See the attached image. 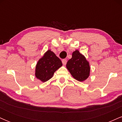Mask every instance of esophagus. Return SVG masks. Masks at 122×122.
<instances>
[{"mask_svg": "<svg viewBox=\"0 0 122 122\" xmlns=\"http://www.w3.org/2000/svg\"><path fill=\"white\" fill-rule=\"evenodd\" d=\"M62 62L63 65H65L66 64V63H67V60H66V59H63L62 60Z\"/></svg>", "mask_w": 122, "mask_h": 122, "instance_id": "obj_1", "label": "esophagus"}]
</instances>
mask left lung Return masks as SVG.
<instances>
[{
    "label": "left lung",
    "instance_id": "1",
    "mask_svg": "<svg viewBox=\"0 0 122 122\" xmlns=\"http://www.w3.org/2000/svg\"><path fill=\"white\" fill-rule=\"evenodd\" d=\"M66 68L72 76L79 81L85 80L89 76V62L79 50L73 52L72 58L67 62Z\"/></svg>",
    "mask_w": 122,
    "mask_h": 122
}]
</instances>
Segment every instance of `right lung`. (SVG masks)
<instances>
[{
  "instance_id": "right-lung-1",
  "label": "right lung",
  "mask_w": 122,
  "mask_h": 122,
  "mask_svg": "<svg viewBox=\"0 0 122 122\" xmlns=\"http://www.w3.org/2000/svg\"><path fill=\"white\" fill-rule=\"evenodd\" d=\"M62 65L61 60L53 51L48 50L38 61L36 68V77L42 82L47 81Z\"/></svg>"
}]
</instances>
